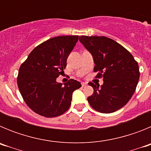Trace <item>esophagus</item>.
<instances>
[{
  "label": "esophagus",
  "mask_w": 151,
  "mask_h": 151,
  "mask_svg": "<svg viewBox=\"0 0 151 151\" xmlns=\"http://www.w3.org/2000/svg\"><path fill=\"white\" fill-rule=\"evenodd\" d=\"M87 85V83L86 82H82V87H85Z\"/></svg>",
  "instance_id": "1"
}]
</instances>
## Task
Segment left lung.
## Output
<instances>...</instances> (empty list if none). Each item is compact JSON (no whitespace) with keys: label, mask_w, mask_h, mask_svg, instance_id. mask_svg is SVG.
Returning <instances> with one entry per match:
<instances>
[{"label":"left lung","mask_w":151,"mask_h":151,"mask_svg":"<svg viewBox=\"0 0 151 151\" xmlns=\"http://www.w3.org/2000/svg\"><path fill=\"white\" fill-rule=\"evenodd\" d=\"M79 41L92 55L97 78L104 84L89 82L94 93L88 97L92 108L110 113L125 106L135 91L140 77L139 67L134 57L116 41L104 36H80Z\"/></svg>","instance_id":"left-lung-1"}]
</instances>
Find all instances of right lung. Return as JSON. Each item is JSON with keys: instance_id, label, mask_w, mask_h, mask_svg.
I'll return each mask as SVG.
<instances>
[{"instance_id": "add662e5", "label": "right lung", "mask_w": 151, "mask_h": 151, "mask_svg": "<svg viewBox=\"0 0 151 151\" xmlns=\"http://www.w3.org/2000/svg\"><path fill=\"white\" fill-rule=\"evenodd\" d=\"M78 39V35L57 36L37 46L19 69L17 85L31 110L45 117L64 113L71 105L73 93L82 87L79 82H57L66 66V60Z\"/></svg>"}]
</instances>
